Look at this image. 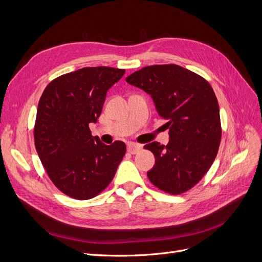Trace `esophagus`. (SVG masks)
<instances>
[{
  "instance_id": "esophagus-1",
  "label": "esophagus",
  "mask_w": 262,
  "mask_h": 262,
  "mask_svg": "<svg viewBox=\"0 0 262 262\" xmlns=\"http://www.w3.org/2000/svg\"><path fill=\"white\" fill-rule=\"evenodd\" d=\"M141 149H142V146L140 144H136V143L128 144V152L131 154H137Z\"/></svg>"
}]
</instances>
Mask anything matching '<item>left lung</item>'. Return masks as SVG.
I'll list each match as a JSON object with an SVG mask.
<instances>
[{
  "label": "left lung",
  "instance_id": "obj_1",
  "mask_svg": "<svg viewBox=\"0 0 262 262\" xmlns=\"http://www.w3.org/2000/svg\"><path fill=\"white\" fill-rule=\"evenodd\" d=\"M125 81L149 94L158 115L168 120V144L144 145L155 156L149 181L170 194L188 191L210 169L220 146V107L213 89L202 76L176 64L145 67Z\"/></svg>",
  "mask_w": 262,
  "mask_h": 262
}]
</instances>
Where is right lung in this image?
I'll return each instance as SVG.
<instances>
[{
	"mask_svg": "<svg viewBox=\"0 0 262 262\" xmlns=\"http://www.w3.org/2000/svg\"><path fill=\"white\" fill-rule=\"evenodd\" d=\"M125 70L83 68L63 74L46 87L37 108L35 146L49 178L60 191L89 200L112 182L125 144L112 145L92 137L90 123L101 114L107 91Z\"/></svg>",
	"mask_w": 262,
	"mask_h": 262,
	"instance_id": "1",
	"label": "right lung"
}]
</instances>
